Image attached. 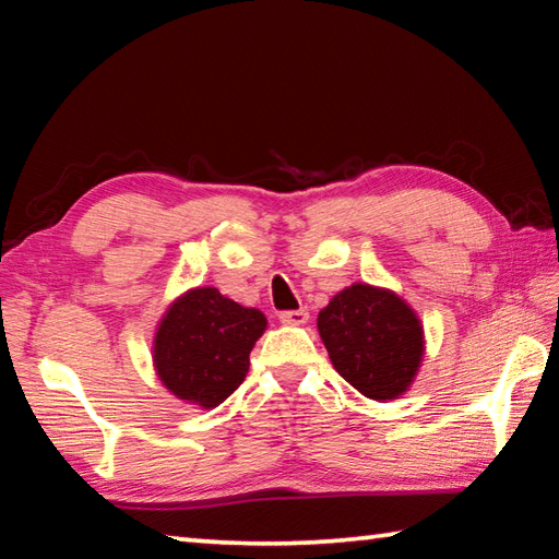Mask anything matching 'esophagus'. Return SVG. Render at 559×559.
<instances>
[{"label":"esophagus","mask_w":559,"mask_h":559,"mask_svg":"<svg viewBox=\"0 0 559 559\" xmlns=\"http://www.w3.org/2000/svg\"><path fill=\"white\" fill-rule=\"evenodd\" d=\"M278 319H281V324H286V326H302V324H307V319H310V312L288 310V312H281Z\"/></svg>","instance_id":"34e87169"}]
</instances>
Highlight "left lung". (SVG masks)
Returning a JSON list of instances; mask_svg holds the SVG:
<instances>
[{
    "mask_svg": "<svg viewBox=\"0 0 559 559\" xmlns=\"http://www.w3.org/2000/svg\"><path fill=\"white\" fill-rule=\"evenodd\" d=\"M331 365L362 396L406 394L425 355L418 314L394 290L353 283L317 317Z\"/></svg>",
    "mask_w": 559,
    "mask_h": 559,
    "instance_id": "1",
    "label": "left lung"
}]
</instances>
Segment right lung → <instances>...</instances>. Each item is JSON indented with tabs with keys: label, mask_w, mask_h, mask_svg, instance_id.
<instances>
[{
	"label": "right lung",
	"mask_w": 559,
	"mask_h": 559,
	"mask_svg": "<svg viewBox=\"0 0 559 559\" xmlns=\"http://www.w3.org/2000/svg\"><path fill=\"white\" fill-rule=\"evenodd\" d=\"M266 329L254 307L218 288H192L163 314L153 336V367L163 386L185 403L216 408L245 382L249 353Z\"/></svg>",
	"instance_id": "1"
}]
</instances>
